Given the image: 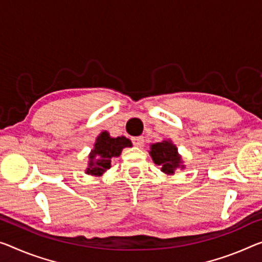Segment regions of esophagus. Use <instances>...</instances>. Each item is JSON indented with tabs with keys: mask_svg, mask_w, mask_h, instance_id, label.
Instances as JSON below:
<instances>
[{
	"mask_svg": "<svg viewBox=\"0 0 262 262\" xmlns=\"http://www.w3.org/2000/svg\"><path fill=\"white\" fill-rule=\"evenodd\" d=\"M132 143H134L135 146L137 147H142L144 146V138L143 137H135V138H132Z\"/></svg>",
	"mask_w": 262,
	"mask_h": 262,
	"instance_id": "34e87169",
	"label": "esophagus"
}]
</instances>
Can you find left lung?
<instances>
[{
  "label": "left lung",
  "mask_w": 262,
  "mask_h": 262,
  "mask_svg": "<svg viewBox=\"0 0 262 262\" xmlns=\"http://www.w3.org/2000/svg\"><path fill=\"white\" fill-rule=\"evenodd\" d=\"M150 154L156 165L160 166V171L166 176H173L176 170H184L185 165L178 148L171 139H164L159 143L150 145Z\"/></svg>",
  "instance_id": "8db88e82"
}]
</instances>
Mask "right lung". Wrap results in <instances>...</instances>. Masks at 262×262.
Returning <instances> with one entry per match:
<instances>
[{
  "instance_id": "1",
  "label": "right lung",
  "mask_w": 262,
  "mask_h": 262,
  "mask_svg": "<svg viewBox=\"0 0 262 262\" xmlns=\"http://www.w3.org/2000/svg\"><path fill=\"white\" fill-rule=\"evenodd\" d=\"M131 146V140L126 137L120 136L114 138L107 131L100 132L89 155L85 173L90 176H102L111 167V159L119 157L123 148Z\"/></svg>"
}]
</instances>
